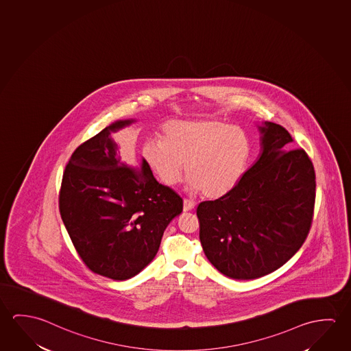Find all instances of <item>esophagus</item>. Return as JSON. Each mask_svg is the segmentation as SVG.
Segmentation results:
<instances>
[{
	"mask_svg": "<svg viewBox=\"0 0 351 351\" xmlns=\"http://www.w3.org/2000/svg\"><path fill=\"white\" fill-rule=\"evenodd\" d=\"M195 207V202L193 200H188V199H184L183 201V210L185 212L191 211Z\"/></svg>",
	"mask_w": 351,
	"mask_h": 351,
	"instance_id": "obj_1",
	"label": "esophagus"
}]
</instances>
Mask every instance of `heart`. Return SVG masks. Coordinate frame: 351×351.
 <instances>
[{"label": "heart", "instance_id": "b5f03b06", "mask_svg": "<svg viewBox=\"0 0 351 351\" xmlns=\"http://www.w3.org/2000/svg\"><path fill=\"white\" fill-rule=\"evenodd\" d=\"M252 144L243 129L219 119L172 121L162 129V140H147L143 156L167 185L183 179L185 163L190 188L212 199L238 186L249 167Z\"/></svg>", "mask_w": 351, "mask_h": 351}]
</instances>
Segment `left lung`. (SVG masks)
<instances>
[{"instance_id": "1", "label": "left lung", "mask_w": 351, "mask_h": 351, "mask_svg": "<svg viewBox=\"0 0 351 351\" xmlns=\"http://www.w3.org/2000/svg\"><path fill=\"white\" fill-rule=\"evenodd\" d=\"M261 151L235 189L204 201L196 215L204 252L229 278L247 280L289 261L311 227L316 176L302 149L272 122L257 124Z\"/></svg>"}]
</instances>
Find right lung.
<instances>
[{
  "label": "right lung",
  "instance_id": "right-lung-1",
  "mask_svg": "<svg viewBox=\"0 0 351 351\" xmlns=\"http://www.w3.org/2000/svg\"><path fill=\"white\" fill-rule=\"evenodd\" d=\"M135 119L116 121L78 146L68 162L60 212L84 263L100 276L125 280L141 272L161 244L183 200L158 183L143 160L123 163L113 134Z\"/></svg>",
  "mask_w": 351,
  "mask_h": 351
}]
</instances>
